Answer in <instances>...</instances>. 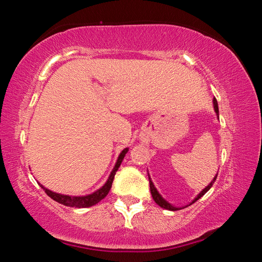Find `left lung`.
<instances>
[{
    "label": "left lung",
    "mask_w": 262,
    "mask_h": 262,
    "mask_svg": "<svg viewBox=\"0 0 262 262\" xmlns=\"http://www.w3.org/2000/svg\"><path fill=\"white\" fill-rule=\"evenodd\" d=\"M214 108H215V112L217 113V115H219V105H217V100H216V98H214ZM216 178H217V174H216V177L214 178V180L211 181V183L207 186V187L202 190V192L198 195L196 198H195V200H193V202L192 203H194L195 201H198L199 199H200L201 196H203V195H205L208 190L210 189V187L212 186V184L215 183V180H216ZM149 184H150V190H151V195H152V199H154V201L157 203L158 206H161L162 208H164V209H167V210H172V211H176V210H179L180 208H176V207H173L172 205H170V203L168 202H166L165 200H164V199L162 198V195L159 194L158 192H157V189L155 188V186H154V184H152V181H151V179H150V177H149Z\"/></svg>",
    "instance_id": "1"
}]
</instances>
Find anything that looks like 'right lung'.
<instances>
[{
	"mask_svg": "<svg viewBox=\"0 0 262 262\" xmlns=\"http://www.w3.org/2000/svg\"><path fill=\"white\" fill-rule=\"evenodd\" d=\"M128 151V148L123 149L122 152L120 154V156H119L117 164H115V166L113 168V171L111 172L110 174V178L108 180L106 181V184L101 187L100 189L97 190L94 194H90V195H86V196H68V195H62V194H57L54 192H51L50 189H47L41 186V188L45 190V193L50 196L53 200L61 203V205H64V206H68V207H74V208H85V207H91L96 205V203H98L99 201L103 200V199L106 196V195L108 194L111 187H112V183H113V179H114V176L117 173L118 168L120 167L121 163L123 161V157H125V155Z\"/></svg>",
	"mask_w": 262,
	"mask_h": 262,
	"instance_id": "obj_1",
	"label": "right lung"
}]
</instances>
